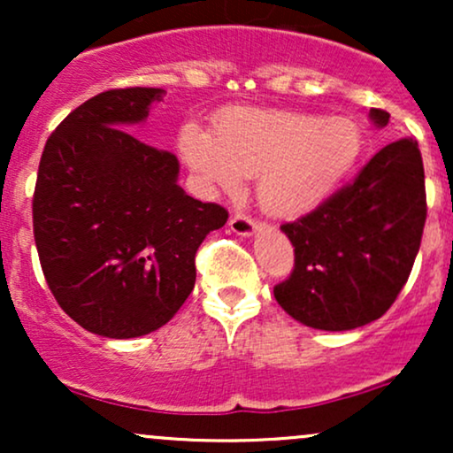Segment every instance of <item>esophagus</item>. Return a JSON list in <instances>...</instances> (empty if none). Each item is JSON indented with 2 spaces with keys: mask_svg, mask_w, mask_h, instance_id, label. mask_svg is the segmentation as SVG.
I'll return each mask as SVG.
<instances>
[{
  "mask_svg": "<svg viewBox=\"0 0 453 453\" xmlns=\"http://www.w3.org/2000/svg\"><path fill=\"white\" fill-rule=\"evenodd\" d=\"M230 227H232L234 234H238V236L249 238V236H253V234H256L257 223L247 215H234V217H230Z\"/></svg>",
  "mask_w": 453,
  "mask_h": 453,
  "instance_id": "34e87169",
  "label": "esophagus"
}]
</instances>
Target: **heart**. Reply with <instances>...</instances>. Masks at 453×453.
<instances>
[{
	"label": "heart",
	"instance_id": "1",
	"mask_svg": "<svg viewBox=\"0 0 453 453\" xmlns=\"http://www.w3.org/2000/svg\"><path fill=\"white\" fill-rule=\"evenodd\" d=\"M362 142L351 119L251 106L223 111L215 132L189 121L179 134L202 185L238 191L244 176H257L259 206L277 219L319 209L356 168Z\"/></svg>",
	"mask_w": 453,
	"mask_h": 453
}]
</instances>
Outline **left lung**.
<instances>
[{"mask_svg": "<svg viewBox=\"0 0 453 453\" xmlns=\"http://www.w3.org/2000/svg\"><path fill=\"white\" fill-rule=\"evenodd\" d=\"M386 127L389 114L368 112ZM426 223L424 164L418 142L400 138L364 165L353 185L319 209L280 226L296 251L292 277L274 288L280 309L315 330L371 324L407 283Z\"/></svg>", "mask_w": 453, "mask_h": 453, "instance_id": "left-lung-1", "label": "left lung"}]
</instances>
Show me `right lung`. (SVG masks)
Returning a JSON list of instances; mask_svg holds the SVG:
<instances>
[{"mask_svg":"<svg viewBox=\"0 0 453 453\" xmlns=\"http://www.w3.org/2000/svg\"><path fill=\"white\" fill-rule=\"evenodd\" d=\"M155 87L112 89L70 112L46 140L34 236L46 283L78 326L136 339L165 326L196 283V251L227 211L179 185V159L132 136Z\"/></svg>","mask_w":453,"mask_h":453,"instance_id":"1","label":"right lung"}]
</instances>
